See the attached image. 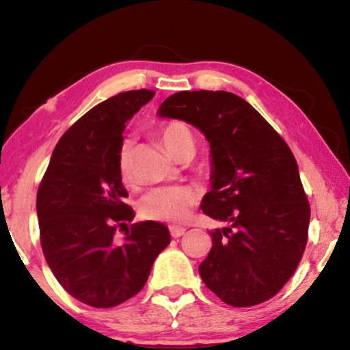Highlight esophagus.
<instances>
[{
	"mask_svg": "<svg viewBox=\"0 0 350 350\" xmlns=\"http://www.w3.org/2000/svg\"><path fill=\"white\" fill-rule=\"evenodd\" d=\"M170 232H171V237L174 239H179L185 234V228L182 226H170Z\"/></svg>",
	"mask_w": 350,
	"mask_h": 350,
	"instance_id": "obj_1",
	"label": "esophagus"
}]
</instances>
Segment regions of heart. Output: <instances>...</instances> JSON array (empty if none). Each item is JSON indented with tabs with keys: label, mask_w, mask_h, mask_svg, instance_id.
Segmentation results:
<instances>
[{
	"label": "heart",
	"mask_w": 350,
	"mask_h": 350,
	"mask_svg": "<svg viewBox=\"0 0 350 350\" xmlns=\"http://www.w3.org/2000/svg\"><path fill=\"white\" fill-rule=\"evenodd\" d=\"M160 143L176 159L182 150H193L191 130L184 122L173 121L161 125L157 132ZM132 142L125 139L119 148L118 166L124 182L132 179ZM196 202L195 191L189 187H163L149 191L142 200L139 212L144 218L157 221L180 223L190 215L191 207Z\"/></svg>",
	"instance_id": "1"
}]
</instances>
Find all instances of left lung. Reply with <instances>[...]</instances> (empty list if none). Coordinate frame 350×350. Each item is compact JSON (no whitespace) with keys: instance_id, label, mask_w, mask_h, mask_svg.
<instances>
[{"instance_id":"obj_1","label":"left lung","mask_w":350,"mask_h":350,"mask_svg":"<svg viewBox=\"0 0 350 350\" xmlns=\"http://www.w3.org/2000/svg\"><path fill=\"white\" fill-rule=\"evenodd\" d=\"M157 113L195 125L211 146L212 189L201 208L226 226L211 231L212 248L200 265L204 284L237 308L272 299L308 241L310 202L289 146L232 92H176Z\"/></svg>"}]
</instances>
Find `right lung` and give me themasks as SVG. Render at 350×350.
I'll list each match as a JSON object with an SVG mask.
<instances>
[{"label": "right lung", "instance_id": "obj_1", "mask_svg": "<svg viewBox=\"0 0 350 350\" xmlns=\"http://www.w3.org/2000/svg\"><path fill=\"white\" fill-rule=\"evenodd\" d=\"M154 94L121 92L91 108L61 137L38 190L46 264L62 288L94 308L137 295L171 242L168 228L152 220L127 228L122 244L113 241L135 217L118 166L122 132Z\"/></svg>", "mask_w": 350, "mask_h": 350}]
</instances>
